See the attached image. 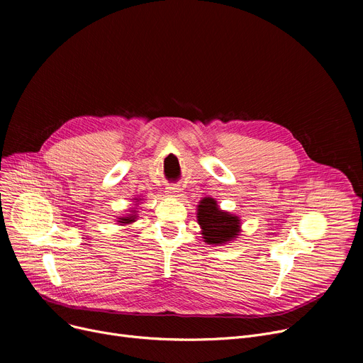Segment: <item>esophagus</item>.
<instances>
[{
    "instance_id": "34e87169",
    "label": "esophagus",
    "mask_w": 363,
    "mask_h": 363,
    "mask_svg": "<svg viewBox=\"0 0 363 363\" xmlns=\"http://www.w3.org/2000/svg\"><path fill=\"white\" fill-rule=\"evenodd\" d=\"M181 188H178V186H175V185H169L167 188H166V194L169 196V197H179L181 196Z\"/></svg>"
}]
</instances>
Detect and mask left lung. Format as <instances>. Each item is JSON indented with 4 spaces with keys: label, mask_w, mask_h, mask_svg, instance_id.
<instances>
[{
    "label": "left lung",
    "mask_w": 363,
    "mask_h": 363,
    "mask_svg": "<svg viewBox=\"0 0 363 363\" xmlns=\"http://www.w3.org/2000/svg\"><path fill=\"white\" fill-rule=\"evenodd\" d=\"M197 222L201 230V238L212 245H225L238 238L241 233L240 216L222 211L212 197H204L199 201Z\"/></svg>",
    "instance_id": "1"
}]
</instances>
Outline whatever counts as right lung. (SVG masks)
<instances>
[{
    "mask_svg": "<svg viewBox=\"0 0 363 363\" xmlns=\"http://www.w3.org/2000/svg\"><path fill=\"white\" fill-rule=\"evenodd\" d=\"M143 200L144 199H141V197H135L133 199V207H129V213H126V215H123V216H118L116 219V222L121 225V226H128V225H130V223H133L135 222L137 219H138V208H140V204H143Z\"/></svg>",
    "mask_w": 363,
    "mask_h": 363,
    "instance_id": "obj_1",
    "label": "right lung"
}]
</instances>
